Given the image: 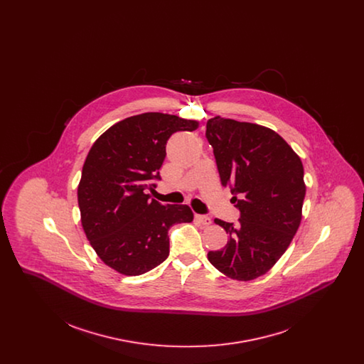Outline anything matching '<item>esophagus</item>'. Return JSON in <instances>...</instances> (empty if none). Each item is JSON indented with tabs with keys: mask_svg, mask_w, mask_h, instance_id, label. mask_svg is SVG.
I'll return each mask as SVG.
<instances>
[{
	"mask_svg": "<svg viewBox=\"0 0 364 364\" xmlns=\"http://www.w3.org/2000/svg\"><path fill=\"white\" fill-rule=\"evenodd\" d=\"M195 218L202 225H210L211 224V218L208 215H205V214H195Z\"/></svg>",
	"mask_w": 364,
	"mask_h": 364,
	"instance_id": "34e87169",
	"label": "esophagus"
}]
</instances>
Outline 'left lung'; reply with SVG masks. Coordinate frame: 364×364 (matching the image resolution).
Wrapping results in <instances>:
<instances>
[{
	"label": "left lung",
	"instance_id": "obj_1",
	"mask_svg": "<svg viewBox=\"0 0 364 364\" xmlns=\"http://www.w3.org/2000/svg\"><path fill=\"white\" fill-rule=\"evenodd\" d=\"M221 183L229 187L237 224L215 218L229 235L208 259L228 277L250 281L270 270L301 221L304 169L292 147L266 127L214 117L206 125Z\"/></svg>",
	"mask_w": 364,
	"mask_h": 364
}]
</instances>
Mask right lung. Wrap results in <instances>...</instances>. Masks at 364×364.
<instances>
[{"mask_svg": "<svg viewBox=\"0 0 364 364\" xmlns=\"http://www.w3.org/2000/svg\"><path fill=\"white\" fill-rule=\"evenodd\" d=\"M198 122L172 114L143 113L112 125L87 154L77 187L82 225L107 266L139 276L169 255L171 226L191 223L187 205L164 206L146 193L161 180L166 143Z\"/></svg>", "mask_w": 364, "mask_h": 364, "instance_id": "add662e5", "label": "right lung"}]
</instances>
